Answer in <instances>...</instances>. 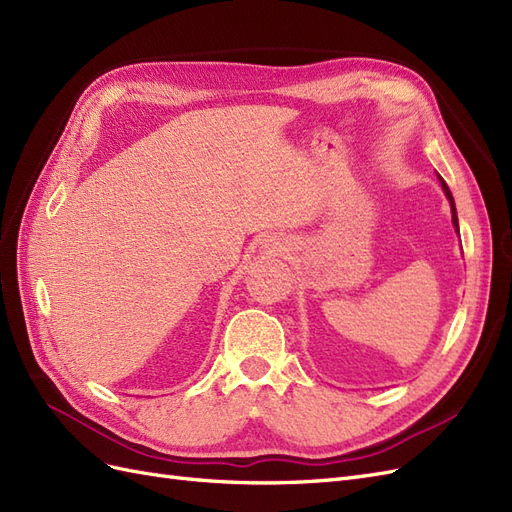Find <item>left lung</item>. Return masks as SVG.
Masks as SVG:
<instances>
[{
	"mask_svg": "<svg viewBox=\"0 0 512 512\" xmlns=\"http://www.w3.org/2000/svg\"><path fill=\"white\" fill-rule=\"evenodd\" d=\"M438 179H440V185H442V190H444V194H446V198H448V203H451V213H453V226H455V230L459 232V220H457V209H455V200H453V194H451V190H448V185L444 183V179L438 175Z\"/></svg>",
	"mask_w": 512,
	"mask_h": 512,
	"instance_id": "1",
	"label": "left lung"
}]
</instances>
